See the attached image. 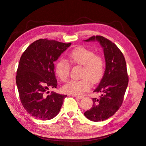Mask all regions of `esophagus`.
Returning a JSON list of instances; mask_svg holds the SVG:
<instances>
[{
    "label": "esophagus",
    "instance_id": "esophagus-1",
    "mask_svg": "<svg viewBox=\"0 0 146 146\" xmlns=\"http://www.w3.org/2000/svg\"><path fill=\"white\" fill-rule=\"evenodd\" d=\"M73 97H74V98H77V99H82L84 97L83 96H73Z\"/></svg>",
    "mask_w": 146,
    "mask_h": 146
}]
</instances>
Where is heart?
Here are the masks:
<instances>
[{"instance_id": "1", "label": "heart", "mask_w": 146, "mask_h": 146, "mask_svg": "<svg viewBox=\"0 0 146 146\" xmlns=\"http://www.w3.org/2000/svg\"><path fill=\"white\" fill-rule=\"evenodd\" d=\"M69 61L75 66H82L80 72L81 79L71 80L62 88L69 94L79 96L88 90L92 84L98 83L102 78L105 72V64L102 56L96 54L93 50L80 46L70 53ZM55 72L62 82L69 79L70 65L66 60L60 59L56 65Z\"/></svg>"}]
</instances>
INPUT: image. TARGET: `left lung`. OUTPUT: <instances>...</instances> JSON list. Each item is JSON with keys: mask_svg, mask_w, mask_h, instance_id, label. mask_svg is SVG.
I'll list each match as a JSON object with an SVG mask.
<instances>
[{"mask_svg": "<svg viewBox=\"0 0 146 146\" xmlns=\"http://www.w3.org/2000/svg\"><path fill=\"white\" fill-rule=\"evenodd\" d=\"M98 40L104 49L106 70L102 80L94 90L100 93L93 98V106L84 112L90 121H103L114 115L121 108L128 85L129 77L124 55L116 45L101 35L92 36L85 41Z\"/></svg>", "mask_w": 146, "mask_h": 146, "instance_id": "left-lung-1", "label": "left lung"}]
</instances>
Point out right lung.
I'll return each mask as SVG.
<instances>
[{"mask_svg":"<svg viewBox=\"0 0 146 146\" xmlns=\"http://www.w3.org/2000/svg\"><path fill=\"white\" fill-rule=\"evenodd\" d=\"M71 43L41 38L25 50L19 61L16 75L19 98L25 111L34 117L50 120L59 112L66 95L52 92L56 88L54 62Z\"/></svg>","mask_w":146,"mask_h":146,"instance_id":"1","label":"right lung"}]
</instances>
